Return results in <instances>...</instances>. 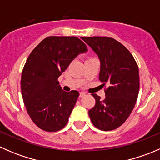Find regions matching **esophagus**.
Instances as JSON below:
<instances>
[{"label": "esophagus", "instance_id": "1", "mask_svg": "<svg viewBox=\"0 0 160 160\" xmlns=\"http://www.w3.org/2000/svg\"><path fill=\"white\" fill-rule=\"evenodd\" d=\"M85 95H86V93H85V92H83V91L80 92V98H82V97L85 96Z\"/></svg>", "mask_w": 160, "mask_h": 160}]
</instances>
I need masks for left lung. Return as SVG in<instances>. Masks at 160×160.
Returning <instances> with one entry per match:
<instances>
[{"label":"left lung","mask_w":160,"mask_h":160,"mask_svg":"<svg viewBox=\"0 0 160 160\" xmlns=\"http://www.w3.org/2000/svg\"><path fill=\"white\" fill-rule=\"evenodd\" d=\"M98 55L101 62L99 80L105 90V99L93 93L94 107L88 111L92 123L102 131H111L122 125L134 108L139 90L138 67L122 43L108 37H82Z\"/></svg>","instance_id":"left-lung-1"}]
</instances>
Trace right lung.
<instances>
[{"mask_svg":"<svg viewBox=\"0 0 160 160\" xmlns=\"http://www.w3.org/2000/svg\"><path fill=\"white\" fill-rule=\"evenodd\" d=\"M87 46L74 36H49L32 50L22 73L24 104L41 129L56 132L67 124L79 97L77 90H62L58 77Z\"/></svg>","mask_w":160,"mask_h":160,"instance_id":"right-lung-1","label":"right lung"}]
</instances>
